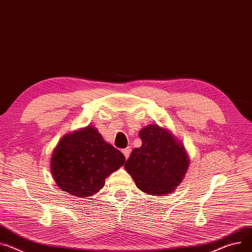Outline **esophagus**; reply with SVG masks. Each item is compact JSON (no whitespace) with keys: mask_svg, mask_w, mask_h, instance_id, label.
<instances>
[{"mask_svg":"<svg viewBox=\"0 0 252 252\" xmlns=\"http://www.w3.org/2000/svg\"><path fill=\"white\" fill-rule=\"evenodd\" d=\"M122 152H123V154H124V157H125L126 158H128L129 156H130L131 148H130V147H126V148H124V149L122 150Z\"/></svg>","mask_w":252,"mask_h":252,"instance_id":"1","label":"esophagus"}]
</instances>
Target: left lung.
Masks as SVG:
<instances>
[{
    "mask_svg": "<svg viewBox=\"0 0 252 252\" xmlns=\"http://www.w3.org/2000/svg\"><path fill=\"white\" fill-rule=\"evenodd\" d=\"M142 145L134 148L124 167L142 191L164 196L176 189L186 176L189 160L184 145L173 135L150 124L140 130Z\"/></svg>",
    "mask_w": 252,
    "mask_h": 252,
    "instance_id": "left-lung-1",
    "label": "left lung"
}]
</instances>
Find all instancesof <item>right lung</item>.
<instances>
[{
	"label": "right lung",
	"mask_w": 252,
	"mask_h": 252,
	"mask_svg": "<svg viewBox=\"0 0 252 252\" xmlns=\"http://www.w3.org/2000/svg\"><path fill=\"white\" fill-rule=\"evenodd\" d=\"M125 162L123 153L104 141L92 126L66 134L55 147L50 169L56 185L69 195H94Z\"/></svg>",
	"instance_id": "1"
}]
</instances>
